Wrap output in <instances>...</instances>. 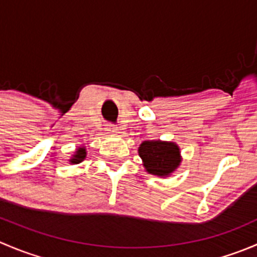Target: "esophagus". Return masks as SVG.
Returning a JSON list of instances; mask_svg holds the SVG:
<instances>
[{"label": "esophagus", "instance_id": "34e87169", "mask_svg": "<svg viewBox=\"0 0 257 257\" xmlns=\"http://www.w3.org/2000/svg\"><path fill=\"white\" fill-rule=\"evenodd\" d=\"M107 131L109 132V133H118V128H116L114 124H109V125H108V128H107Z\"/></svg>", "mask_w": 257, "mask_h": 257}]
</instances>
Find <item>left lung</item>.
<instances>
[{"label":"left lung","mask_w":257,"mask_h":257,"mask_svg":"<svg viewBox=\"0 0 257 257\" xmlns=\"http://www.w3.org/2000/svg\"><path fill=\"white\" fill-rule=\"evenodd\" d=\"M178 145L169 142H143L139 147L147 172L159 177H167L177 169L180 163Z\"/></svg>","instance_id":"1"}]
</instances>
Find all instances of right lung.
<instances>
[{
  "label": "right lung",
  "instance_id": "right-lung-1",
  "mask_svg": "<svg viewBox=\"0 0 257 257\" xmlns=\"http://www.w3.org/2000/svg\"><path fill=\"white\" fill-rule=\"evenodd\" d=\"M85 158V149L84 148H79L78 150H77V154L74 155L73 159H71L72 163H80L83 159Z\"/></svg>",
  "mask_w": 257,
  "mask_h": 257
}]
</instances>
